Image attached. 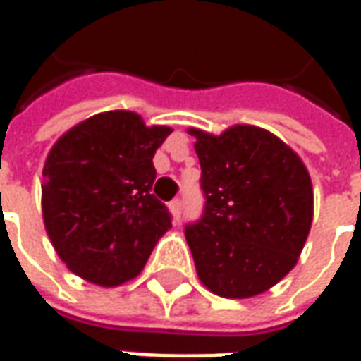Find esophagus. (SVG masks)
I'll return each instance as SVG.
<instances>
[{
	"label": "esophagus",
	"instance_id": "1",
	"mask_svg": "<svg viewBox=\"0 0 361 361\" xmlns=\"http://www.w3.org/2000/svg\"><path fill=\"white\" fill-rule=\"evenodd\" d=\"M168 209H170V212H172L173 220L178 222V220H180V216H181V201H180V199L172 201V203L168 204Z\"/></svg>",
	"mask_w": 361,
	"mask_h": 361
}]
</instances>
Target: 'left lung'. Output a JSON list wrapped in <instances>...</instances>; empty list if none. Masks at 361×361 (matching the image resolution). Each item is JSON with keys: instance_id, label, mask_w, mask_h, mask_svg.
I'll return each mask as SVG.
<instances>
[{"instance_id": "obj_1", "label": "left lung", "mask_w": 361, "mask_h": 361, "mask_svg": "<svg viewBox=\"0 0 361 361\" xmlns=\"http://www.w3.org/2000/svg\"><path fill=\"white\" fill-rule=\"evenodd\" d=\"M203 170V219L185 228L197 276L220 298L271 290L298 263L313 222V185L300 154L263 127L220 135L189 127Z\"/></svg>"}]
</instances>
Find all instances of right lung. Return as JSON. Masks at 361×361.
<instances>
[{"instance_id":"1","label":"right lung","mask_w":361,"mask_h":361,"mask_svg":"<svg viewBox=\"0 0 361 361\" xmlns=\"http://www.w3.org/2000/svg\"><path fill=\"white\" fill-rule=\"evenodd\" d=\"M172 127L137 111L82 119L54 142L42 170L46 234L67 269L90 284L121 286L145 269L172 228L154 193L152 157Z\"/></svg>"}]
</instances>
